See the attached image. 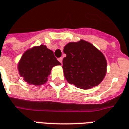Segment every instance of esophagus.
Returning a JSON list of instances; mask_svg holds the SVG:
<instances>
[{
  "instance_id": "esophagus-1",
  "label": "esophagus",
  "mask_w": 129,
  "mask_h": 129,
  "mask_svg": "<svg viewBox=\"0 0 129 129\" xmlns=\"http://www.w3.org/2000/svg\"><path fill=\"white\" fill-rule=\"evenodd\" d=\"M58 61L59 62H60V63H62V61H63V58H62V57H59V58H58Z\"/></svg>"
}]
</instances>
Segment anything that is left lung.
Instances as JSON below:
<instances>
[{
  "instance_id": "8db88e82",
  "label": "left lung",
  "mask_w": 129,
  "mask_h": 129,
  "mask_svg": "<svg viewBox=\"0 0 129 129\" xmlns=\"http://www.w3.org/2000/svg\"><path fill=\"white\" fill-rule=\"evenodd\" d=\"M66 56L63 59L66 79L70 84L83 89L101 83L106 74L105 56L91 43L81 40L64 47Z\"/></svg>"
}]
</instances>
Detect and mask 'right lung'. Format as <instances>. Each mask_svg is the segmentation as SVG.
<instances>
[{
  "label": "right lung",
  "mask_w": 129,
  "mask_h": 129,
  "mask_svg": "<svg viewBox=\"0 0 129 129\" xmlns=\"http://www.w3.org/2000/svg\"><path fill=\"white\" fill-rule=\"evenodd\" d=\"M61 65L52 50L45 45L35 47L24 53L19 63V75L30 84H45L52 68Z\"/></svg>",
  "instance_id": "obj_1"
}]
</instances>
